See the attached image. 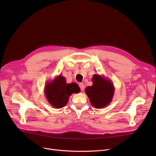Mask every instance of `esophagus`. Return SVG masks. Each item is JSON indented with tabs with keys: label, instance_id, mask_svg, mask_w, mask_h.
<instances>
[{
	"label": "esophagus",
	"instance_id": "obj_1",
	"mask_svg": "<svg viewBox=\"0 0 156 156\" xmlns=\"http://www.w3.org/2000/svg\"><path fill=\"white\" fill-rule=\"evenodd\" d=\"M79 87H80V88H81V90H84V84L83 83H79Z\"/></svg>",
	"mask_w": 156,
	"mask_h": 156
}]
</instances>
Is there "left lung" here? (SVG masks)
<instances>
[{"label": "left lung", "mask_w": 156, "mask_h": 156, "mask_svg": "<svg viewBox=\"0 0 156 156\" xmlns=\"http://www.w3.org/2000/svg\"><path fill=\"white\" fill-rule=\"evenodd\" d=\"M93 84L87 87L85 92L92 106L95 108H102L109 104L114 94L113 84L109 80L94 75L92 77Z\"/></svg>", "instance_id": "1"}]
</instances>
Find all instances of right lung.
Segmentation results:
<instances>
[{"mask_svg": "<svg viewBox=\"0 0 156 156\" xmlns=\"http://www.w3.org/2000/svg\"><path fill=\"white\" fill-rule=\"evenodd\" d=\"M45 96L50 104L55 108H62L67 104L69 97L78 93L80 88L76 83L67 84L62 75L55 78L45 87Z\"/></svg>", "mask_w": 156, "mask_h": 156, "instance_id": "add662e5", "label": "right lung"}]
</instances>
